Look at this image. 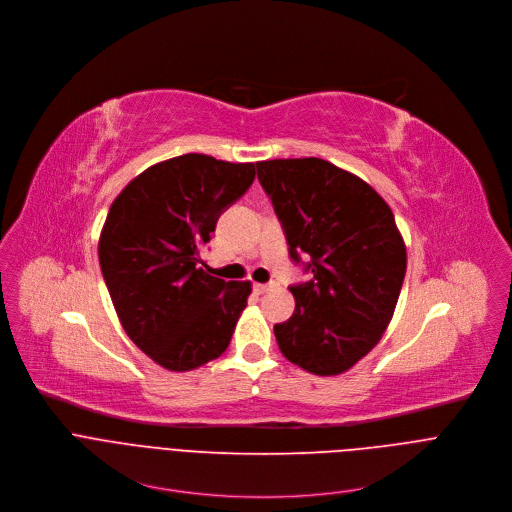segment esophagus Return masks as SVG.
Here are the masks:
<instances>
[{"label":"esophagus","instance_id":"34e87169","mask_svg":"<svg viewBox=\"0 0 512 512\" xmlns=\"http://www.w3.org/2000/svg\"><path fill=\"white\" fill-rule=\"evenodd\" d=\"M274 286H276L274 282H266V284H260V282H256V284H254V290H256L258 294H264L266 290H270V288H274Z\"/></svg>","mask_w":512,"mask_h":512}]
</instances>
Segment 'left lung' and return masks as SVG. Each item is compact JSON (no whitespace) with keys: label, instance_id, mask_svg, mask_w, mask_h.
<instances>
[{"label":"left lung","instance_id":"left-lung-1","mask_svg":"<svg viewBox=\"0 0 512 512\" xmlns=\"http://www.w3.org/2000/svg\"><path fill=\"white\" fill-rule=\"evenodd\" d=\"M256 169L290 258L313 274L290 286L296 306L274 325L278 347L306 371L339 375L379 343L395 311L407 256L393 212L369 183L325 159Z\"/></svg>","mask_w":512,"mask_h":512}]
</instances>
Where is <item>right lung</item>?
Segmentation results:
<instances>
[{"label": "right lung", "instance_id": "right-lung-1", "mask_svg": "<svg viewBox=\"0 0 512 512\" xmlns=\"http://www.w3.org/2000/svg\"><path fill=\"white\" fill-rule=\"evenodd\" d=\"M256 177L254 163L187 153L137 175L113 201L98 262L125 333L155 363L189 371L220 357L252 292L212 276L201 252Z\"/></svg>", "mask_w": 512, "mask_h": 512}]
</instances>
